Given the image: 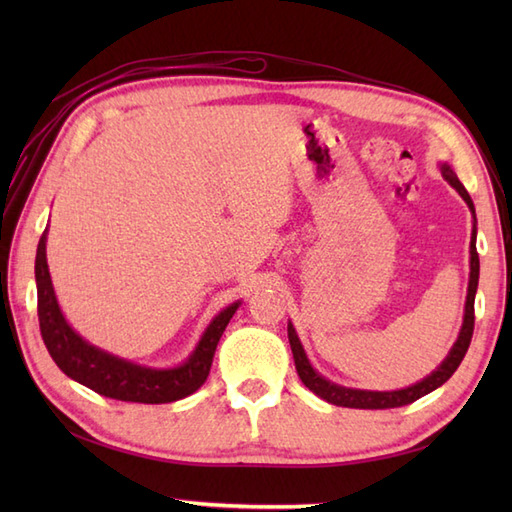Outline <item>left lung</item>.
I'll return each mask as SVG.
<instances>
[{"label": "left lung", "instance_id": "1", "mask_svg": "<svg viewBox=\"0 0 512 512\" xmlns=\"http://www.w3.org/2000/svg\"><path fill=\"white\" fill-rule=\"evenodd\" d=\"M444 178H447L462 198L469 204V209L475 215L473 209V202L469 198V193H466L464 184L458 180V176L449 169V167H442ZM477 279H480V257H477V248H475V231H473V242H471V279H469V295H466V308H464V323H462V330L458 341H455L451 354L447 356V361H444L436 372L431 376H427L424 380H420L418 385H411L407 389H398V391H361V389H345L330 383V380L321 378L314 369L310 367L306 352H303V347L297 339L295 328L288 325V341L292 347V358H295V367H297V374L301 378V383L306 385L310 391H314L319 398L332 402V405H339V407H350V409H394V407H405L411 405V402H416L418 398L427 396L429 391L438 389L440 385L447 383V380L453 376L455 369L460 367L462 358L469 350L471 339H473V328H475V290H477Z\"/></svg>", "mask_w": 512, "mask_h": 512}]
</instances>
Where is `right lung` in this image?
<instances>
[{"label":"right lung","mask_w":512,"mask_h":512,"mask_svg":"<svg viewBox=\"0 0 512 512\" xmlns=\"http://www.w3.org/2000/svg\"><path fill=\"white\" fill-rule=\"evenodd\" d=\"M35 277L39 330L52 361L76 383L90 387L101 396L125 402L162 405V402L187 398L193 391H198L211 372L213 354L217 343H220V336L239 308V303H233V306L217 314L187 363L173 369H149L127 363L123 358H116L99 350V347L85 343L65 323L48 273L46 233L41 235L37 246Z\"/></svg>","instance_id":"add662e5"}]
</instances>
